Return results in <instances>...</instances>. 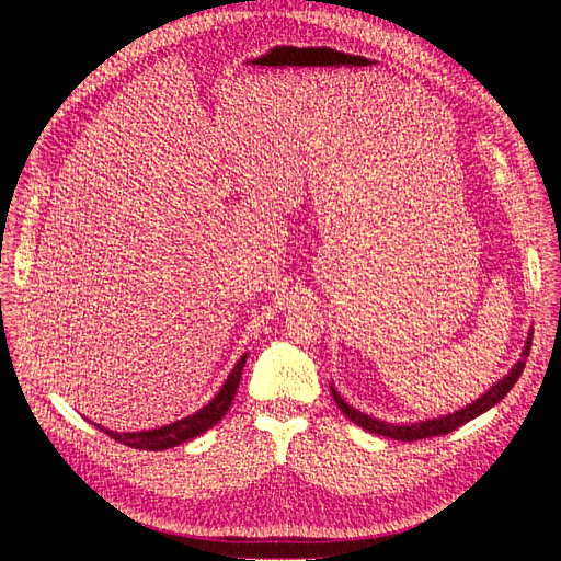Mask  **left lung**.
Masks as SVG:
<instances>
[{
    "label": "left lung",
    "instance_id": "8db88e82",
    "mask_svg": "<svg viewBox=\"0 0 561 561\" xmlns=\"http://www.w3.org/2000/svg\"><path fill=\"white\" fill-rule=\"evenodd\" d=\"M531 339H534V330H529V336H526L524 348H522V358L513 365V369L507 371V375L491 386L484 396H480L474 402L466 404L463 410H458L454 414H445L439 419H426V421H416V423H388L381 421L371 414H365L360 410H355L353 404H348L342 396H339V390L334 386H330L332 390V398L336 402L339 410H342L353 423H358L365 431L369 433H377L390 439H402V443H414V439H423V437H435V435H447L451 431H456L458 426H463V423L472 421L474 416L484 414L491 407L499 404L507 393H511V388L517 383V379L522 377L526 358H529V351H531Z\"/></svg>",
    "mask_w": 561,
    "mask_h": 561
}]
</instances>
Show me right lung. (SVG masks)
<instances>
[{
  "label": "right lung",
  "mask_w": 561,
  "mask_h": 561,
  "mask_svg": "<svg viewBox=\"0 0 561 561\" xmlns=\"http://www.w3.org/2000/svg\"><path fill=\"white\" fill-rule=\"evenodd\" d=\"M245 358H248V353L241 355V360L233 365L231 375L227 377L222 388L217 390V396L208 404H203L201 410L194 412L192 416L173 421V423H168V426H161V428L138 431V433H116V431H107V428H100V426L98 428L107 433L110 437H114L116 443H122V445L133 447V449L163 451V449L178 447L182 443H190V439H194V437L206 433L208 428H213L215 423L222 421V416L229 412V407L236 398V388H239V383H241Z\"/></svg>",
  "instance_id": "obj_1"
}]
</instances>
